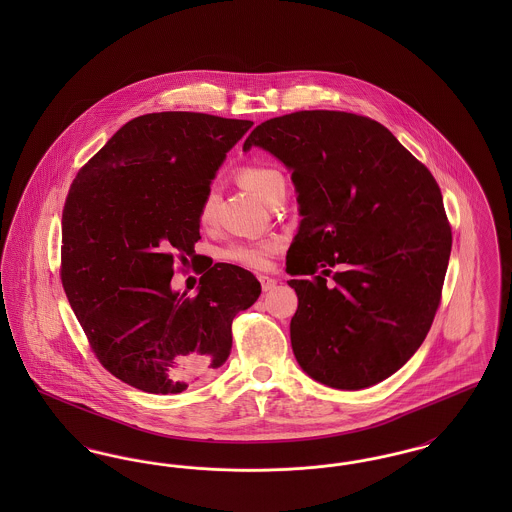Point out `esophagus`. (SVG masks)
<instances>
[{"label":"esophagus","instance_id":"1","mask_svg":"<svg viewBox=\"0 0 512 512\" xmlns=\"http://www.w3.org/2000/svg\"><path fill=\"white\" fill-rule=\"evenodd\" d=\"M259 282H261V288L263 292H270L276 288V280L270 278V276H259Z\"/></svg>","mask_w":512,"mask_h":512}]
</instances>
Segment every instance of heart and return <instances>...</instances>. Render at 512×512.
<instances>
[{
    "instance_id": "1",
    "label": "heart",
    "mask_w": 512,
    "mask_h": 512,
    "mask_svg": "<svg viewBox=\"0 0 512 512\" xmlns=\"http://www.w3.org/2000/svg\"><path fill=\"white\" fill-rule=\"evenodd\" d=\"M240 180L245 188H249L259 199L270 203V199L278 194L280 190H286V178L276 167L267 163H251L240 169ZM217 201L219 195L217 190L211 186L201 203L197 219L207 226L215 220L217 213ZM282 249V242L278 240H263V242H230L220 251V259L226 263L238 265V267L253 268V270H265L270 267V259Z\"/></svg>"
}]
</instances>
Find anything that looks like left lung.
<instances>
[{"mask_svg":"<svg viewBox=\"0 0 512 512\" xmlns=\"http://www.w3.org/2000/svg\"><path fill=\"white\" fill-rule=\"evenodd\" d=\"M251 146L290 167L299 194L286 257V272L309 276L288 282L297 363L338 390L386 380L422 345L441 301L453 236L436 178L386 126L345 111L261 122Z\"/></svg>","mask_w":512,"mask_h":512,"instance_id":"left-lung-1","label":"left lung"}]
</instances>
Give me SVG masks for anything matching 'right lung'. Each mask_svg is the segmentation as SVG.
Listing matches in <instances>:
<instances>
[{"label": "right lung", "mask_w": 512, "mask_h": 512, "mask_svg": "<svg viewBox=\"0 0 512 512\" xmlns=\"http://www.w3.org/2000/svg\"><path fill=\"white\" fill-rule=\"evenodd\" d=\"M251 121L163 111L126 122L78 171L63 207L61 282L90 349L115 378L169 395L207 380L232 349V320L259 280L198 263L200 292L172 293L194 263L199 203Z\"/></svg>", "instance_id": "obj_1"}]
</instances>
